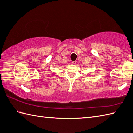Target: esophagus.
<instances>
[{"instance_id": "esophagus-1", "label": "esophagus", "mask_w": 133, "mask_h": 133, "mask_svg": "<svg viewBox=\"0 0 133 133\" xmlns=\"http://www.w3.org/2000/svg\"><path fill=\"white\" fill-rule=\"evenodd\" d=\"M76 63V61H73V62H72V64H75Z\"/></svg>"}]
</instances>
